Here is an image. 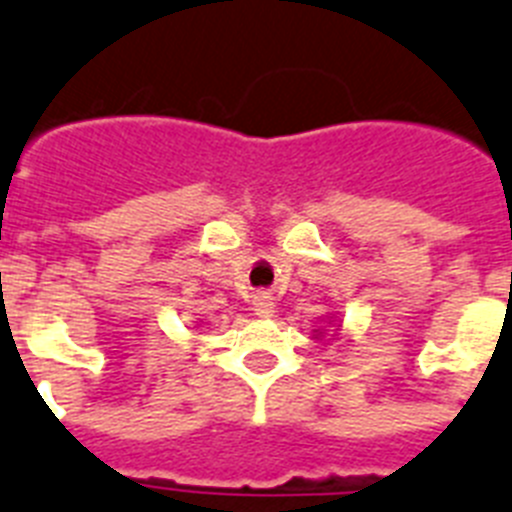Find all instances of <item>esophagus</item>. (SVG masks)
<instances>
[{"label": "esophagus", "mask_w": 512, "mask_h": 512, "mask_svg": "<svg viewBox=\"0 0 512 512\" xmlns=\"http://www.w3.org/2000/svg\"><path fill=\"white\" fill-rule=\"evenodd\" d=\"M253 313L259 318H269L274 313V298L269 292H259L256 298H253Z\"/></svg>", "instance_id": "esophagus-1"}]
</instances>
